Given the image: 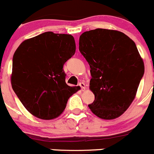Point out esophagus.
<instances>
[{
  "instance_id": "obj_1",
  "label": "esophagus",
  "mask_w": 154,
  "mask_h": 154,
  "mask_svg": "<svg viewBox=\"0 0 154 154\" xmlns=\"http://www.w3.org/2000/svg\"><path fill=\"white\" fill-rule=\"evenodd\" d=\"M79 85L81 87V89H82V91H85V83H84V82H80Z\"/></svg>"
}]
</instances>
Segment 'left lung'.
Wrapping results in <instances>:
<instances>
[{
  "mask_svg": "<svg viewBox=\"0 0 154 154\" xmlns=\"http://www.w3.org/2000/svg\"><path fill=\"white\" fill-rule=\"evenodd\" d=\"M79 51L91 67L95 100L89 109L102 119L120 117L135 99L144 72L135 43L121 31L97 28L81 35Z\"/></svg>",
  "mask_w": 154,
  "mask_h": 154,
  "instance_id": "1",
  "label": "left lung"
}]
</instances>
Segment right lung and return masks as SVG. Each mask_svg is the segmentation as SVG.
I'll list each match as a JSON object with an SVG mask.
<instances>
[{
    "label": "right lung",
    "instance_id": "1",
    "mask_svg": "<svg viewBox=\"0 0 154 154\" xmlns=\"http://www.w3.org/2000/svg\"><path fill=\"white\" fill-rule=\"evenodd\" d=\"M70 34L48 31L26 39L15 51L11 84L25 108L33 116L51 120L61 115L79 87L65 82L63 64L75 54Z\"/></svg>",
    "mask_w": 154,
    "mask_h": 154
}]
</instances>
